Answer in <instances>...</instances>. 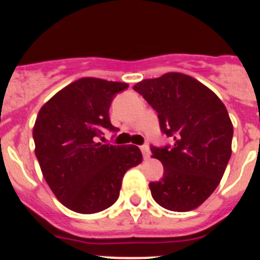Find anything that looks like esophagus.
<instances>
[{
    "label": "esophagus",
    "instance_id": "34e87169",
    "mask_svg": "<svg viewBox=\"0 0 260 260\" xmlns=\"http://www.w3.org/2000/svg\"><path fill=\"white\" fill-rule=\"evenodd\" d=\"M142 150V153H143V157L146 158H150V155H151V151H150V147L148 146H142L141 147Z\"/></svg>",
    "mask_w": 260,
    "mask_h": 260
}]
</instances>
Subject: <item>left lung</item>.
Here are the masks:
<instances>
[{
	"label": "left lung",
	"mask_w": 260,
	"mask_h": 260,
	"mask_svg": "<svg viewBox=\"0 0 260 260\" xmlns=\"http://www.w3.org/2000/svg\"><path fill=\"white\" fill-rule=\"evenodd\" d=\"M133 88L157 112L173 146L152 147L164 176L151 182L152 198L176 212L198 208L215 191L232 155L233 125L224 103L199 80L182 73L143 79Z\"/></svg>",
	"instance_id": "left-lung-1"
}]
</instances>
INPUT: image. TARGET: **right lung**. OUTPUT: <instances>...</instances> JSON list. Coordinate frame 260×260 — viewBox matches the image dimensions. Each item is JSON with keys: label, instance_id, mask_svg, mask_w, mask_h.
I'll return each mask as SVG.
<instances>
[{"label": "right lung", "instance_id": "obj_1", "mask_svg": "<svg viewBox=\"0 0 260 260\" xmlns=\"http://www.w3.org/2000/svg\"><path fill=\"white\" fill-rule=\"evenodd\" d=\"M127 83L80 78L39 110L32 130L35 155L53 194L69 210L95 213L119 197L126 171L142 162L137 146L99 142L102 128L116 132L109 107Z\"/></svg>", "mask_w": 260, "mask_h": 260}]
</instances>
